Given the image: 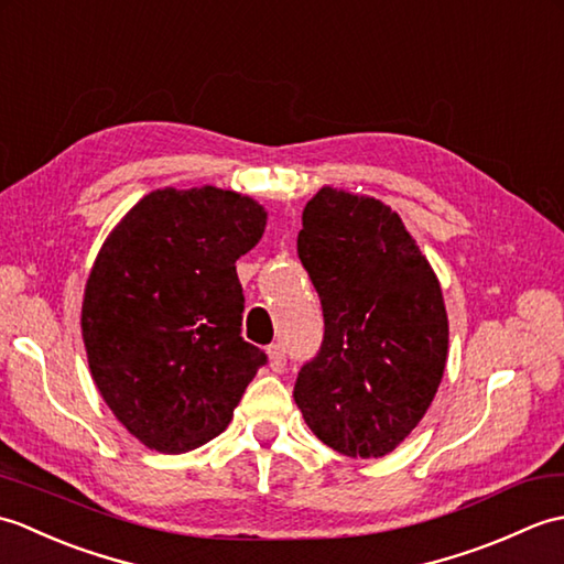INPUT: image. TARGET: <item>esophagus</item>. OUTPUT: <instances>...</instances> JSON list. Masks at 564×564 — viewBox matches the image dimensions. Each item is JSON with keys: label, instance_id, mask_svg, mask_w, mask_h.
<instances>
[{"label": "esophagus", "instance_id": "34e87169", "mask_svg": "<svg viewBox=\"0 0 564 564\" xmlns=\"http://www.w3.org/2000/svg\"><path fill=\"white\" fill-rule=\"evenodd\" d=\"M267 354H269V364H271L273 370H283L285 368V349H283L281 344H271L269 349H267Z\"/></svg>", "mask_w": 564, "mask_h": 564}]
</instances>
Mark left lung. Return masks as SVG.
Returning <instances> with one entry per match:
<instances>
[{
  "label": "left lung",
  "instance_id": "1",
  "mask_svg": "<svg viewBox=\"0 0 564 564\" xmlns=\"http://www.w3.org/2000/svg\"><path fill=\"white\" fill-rule=\"evenodd\" d=\"M297 257L322 301L325 339L293 398L310 431L349 458H382L422 422L448 358L441 283L386 203L319 188Z\"/></svg>",
  "mask_w": 564,
  "mask_h": 564
}]
</instances>
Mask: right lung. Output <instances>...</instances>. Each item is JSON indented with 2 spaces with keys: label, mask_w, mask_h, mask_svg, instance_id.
<instances>
[{
  "label": "right lung",
  "mask_w": 564,
  "mask_h": 564,
  "mask_svg": "<svg viewBox=\"0 0 564 564\" xmlns=\"http://www.w3.org/2000/svg\"><path fill=\"white\" fill-rule=\"evenodd\" d=\"M263 227L267 210L235 191L158 188L106 237L82 339L104 402L148 448L186 453L223 434L267 364L242 339L235 269Z\"/></svg>",
  "instance_id": "obj_1"
}]
</instances>
